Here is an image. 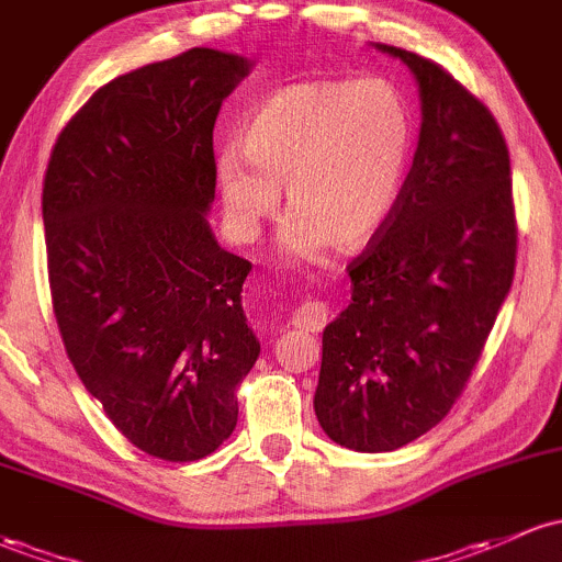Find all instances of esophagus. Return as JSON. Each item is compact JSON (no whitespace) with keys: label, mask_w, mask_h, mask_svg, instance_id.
<instances>
[{"label":"esophagus","mask_w":562,"mask_h":562,"mask_svg":"<svg viewBox=\"0 0 562 562\" xmlns=\"http://www.w3.org/2000/svg\"><path fill=\"white\" fill-rule=\"evenodd\" d=\"M327 316H329V307L324 303H318V300H313V303H303L300 307H294L292 324L297 329L318 331L324 324H327Z\"/></svg>","instance_id":"1"}]
</instances>
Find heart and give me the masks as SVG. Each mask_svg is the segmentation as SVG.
Wrapping results in <instances>:
<instances>
[{
  "label": "heart",
  "instance_id": "1",
  "mask_svg": "<svg viewBox=\"0 0 562 562\" xmlns=\"http://www.w3.org/2000/svg\"><path fill=\"white\" fill-rule=\"evenodd\" d=\"M413 147V117L389 82H292L251 110L240 153L216 155V187L238 238L279 214L286 187L289 257L359 251L389 225Z\"/></svg>",
  "mask_w": 562,
  "mask_h": 562
}]
</instances>
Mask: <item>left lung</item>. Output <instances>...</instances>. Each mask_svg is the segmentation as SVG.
<instances>
[{
  "label": "left lung",
  "instance_id": "8db88e82",
  "mask_svg": "<svg viewBox=\"0 0 562 562\" xmlns=\"http://www.w3.org/2000/svg\"><path fill=\"white\" fill-rule=\"evenodd\" d=\"M413 71L420 136L400 203L348 268L351 303L322 337L313 409L331 442L389 452L461 396L515 279L509 149L485 104L442 66L380 45Z\"/></svg>",
  "mask_w": 562,
  "mask_h": 562
}]
</instances>
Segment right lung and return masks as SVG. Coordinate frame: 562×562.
I'll list each match as a JSON object with an SVG mask.
<instances>
[{
    "label": "right lung",
    "mask_w": 562,
    "mask_h": 562,
    "mask_svg": "<svg viewBox=\"0 0 562 562\" xmlns=\"http://www.w3.org/2000/svg\"><path fill=\"white\" fill-rule=\"evenodd\" d=\"M249 58L192 47L93 93L42 190L66 353L128 442L198 461L238 424L259 356L240 292L251 262L216 244L214 123Z\"/></svg>",
    "instance_id": "right-lung-1"
}]
</instances>
